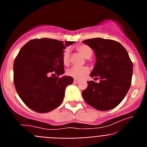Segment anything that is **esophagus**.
I'll use <instances>...</instances> for the list:
<instances>
[{
  "mask_svg": "<svg viewBox=\"0 0 147 147\" xmlns=\"http://www.w3.org/2000/svg\"><path fill=\"white\" fill-rule=\"evenodd\" d=\"M78 82H79V80H76V79L74 80V83L77 84V83H78Z\"/></svg>",
  "mask_w": 147,
  "mask_h": 147,
  "instance_id": "1",
  "label": "esophagus"
}]
</instances>
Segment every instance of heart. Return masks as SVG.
<instances>
[{
  "label": "heart",
  "mask_w": 147,
  "mask_h": 147,
  "mask_svg": "<svg viewBox=\"0 0 147 147\" xmlns=\"http://www.w3.org/2000/svg\"><path fill=\"white\" fill-rule=\"evenodd\" d=\"M77 50L79 52L80 55H82L83 57L86 59H89L91 57L92 55V51L91 48L87 45H80L77 47ZM63 63L65 65H67L69 63V49H66L65 51L63 52ZM67 75L69 76L72 77V78H75V79L80 80L82 79L83 78L88 75L89 73V69L85 67H72L69 68L67 72Z\"/></svg>",
  "instance_id": "b5f03b06"
}]
</instances>
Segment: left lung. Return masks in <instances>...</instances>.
<instances>
[{
    "mask_svg": "<svg viewBox=\"0 0 147 147\" xmlns=\"http://www.w3.org/2000/svg\"><path fill=\"white\" fill-rule=\"evenodd\" d=\"M82 42L94 52L96 63L90 76L100 82L88 81L82 91L84 101L94 109L107 111L116 107L128 92L133 65L126 49L112 40L92 38Z\"/></svg>",
    "mask_w": 147,
    "mask_h": 147,
    "instance_id": "8db88e82",
    "label": "left lung"
}]
</instances>
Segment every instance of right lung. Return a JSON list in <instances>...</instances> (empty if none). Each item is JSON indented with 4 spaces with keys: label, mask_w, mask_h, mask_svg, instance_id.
<instances>
[{
    "label": "right lung",
    "mask_w": 147,
    "mask_h": 147,
    "mask_svg": "<svg viewBox=\"0 0 147 147\" xmlns=\"http://www.w3.org/2000/svg\"><path fill=\"white\" fill-rule=\"evenodd\" d=\"M74 42L34 39L20 49L13 65L14 84L19 97L31 109L46 113L61 105L67 86L73 82L70 76L58 77L65 73L63 54ZM53 72L57 77L49 76Z\"/></svg>",
    "instance_id": "obj_1"
}]
</instances>
